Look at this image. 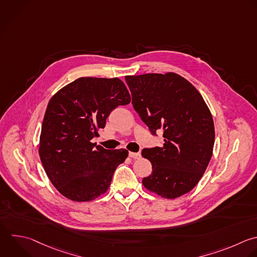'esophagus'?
<instances>
[{
  "mask_svg": "<svg viewBox=\"0 0 257 257\" xmlns=\"http://www.w3.org/2000/svg\"><path fill=\"white\" fill-rule=\"evenodd\" d=\"M130 157L133 158V159H140L141 158V154L140 153H133V152H131L130 153Z\"/></svg>",
  "mask_w": 257,
  "mask_h": 257,
  "instance_id": "1",
  "label": "esophagus"
}]
</instances>
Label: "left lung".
I'll return each mask as SVG.
<instances>
[{
  "mask_svg": "<svg viewBox=\"0 0 257 257\" xmlns=\"http://www.w3.org/2000/svg\"><path fill=\"white\" fill-rule=\"evenodd\" d=\"M133 106L152 134L164 132L162 147L145 149L153 172L144 187L163 198L189 193L204 175L215 141L211 111L200 92L174 72L124 77Z\"/></svg>",
  "mask_w": 257,
  "mask_h": 257,
  "instance_id": "1",
  "label": "left lung"
}]
</instances>
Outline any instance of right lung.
<instances>
[{
  "instance_id": "1",
  "label": "right lung",
  "mask_w": 257,
  "mask_h": 257,
  "mask_svg": "<svg viewBox=\"0 0 257 257\" xmlns=\"http://www.w3.org/2000/svg\"><path fill=\"white\" fill-rule=\"evenodd\" d=\"M130 102L128 90L116 77H80L50 98L39 155L49 180L65 198L88 202L108 190L128 151L105 150L91 140L105 126L111 110Z\"/></svg>"
}]
</instances>
